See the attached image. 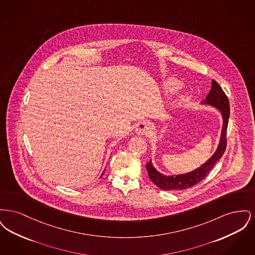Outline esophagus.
Returning a JSON list of instances; mask_svg holds the SVG:
<instances>
[{"instance_id":"obj_1","label":"esophagus","mask_w":255,"mask_h":255,"mask_svg":"<svg viewBox=\"0 0 255 255\" xmlns=\"http://www.w3.org/2000/svg\"><path fill=\"white\" fill-rule=\"evenodd\" d=\"M148 132V125L147 123L144 122H138L136 125H135V133L137 134H146Z\"/></svg>"}]
</instances>
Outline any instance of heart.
<instances>
[{
    "mask_svg": "<svg viewBox=\"0 0 255 255\" xmlns=\"http://www.w3.org/2000/svg\"><path fill=\"white\" fill-rule=\"evenodd\" d=\"M181 87V82L175 78H170L165 82V89L168 92H174Z\"/></svg>",
    "mask_w": 255,
    "mask_h": 255,
    "instance_id": "obj_1",
    "label": "heart"
}]
</instances>
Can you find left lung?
I'll list each match as a JSON object with an SVG mask.
<instances>
[{
  "label": "left lung",
  "mask_w": 255,
  "mask_h": 255,
  "mask_svg": "<svg viewBox=\"0 0 255 255\" xmlns=\"http://www.w3.org/2000/svg\"><path fill=\"white\" fill-rule=\"evenodd\" d=\"M203 103L217 108L223 116V129H222L218 148L214 153V155L198 169L186 174H182V175H176V176L162 175L161 173H159L158 171L155 169L151 161L147 162L146 169L148 172V176L150 180L162 190H166V191L183 190V189H187L194 186L195 184H197L198 182H201L206 178L208 173L210 172V170L212 169L213 166L216 164V162L223 157L226 151L227 129H228L229 118L231 114L230 102H229L228 97L224 93L223 89L215 80H212L211 90L208 93L206 99L203 101Z\"/></svg>",
  "instance_id": "obj_1"
}]
</instances>
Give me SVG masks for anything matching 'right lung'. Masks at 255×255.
<instances>
[{
    "mask_svg": "<svg viewBox=\"0 0 255 255\" xmlns=\"http://www.w3.org/2000/svg\"><path fill=\"white\" fill-rule=\"evenodd\" d=\"M103 174H104V171H103V173H102V175H103ZM102 175H101V176H102Z\"/></svg>",
    "mask_w": 255,
    "mask_h": 255,
    "instance_id": "1",
    "label": "right lung"
}]
</instances>
